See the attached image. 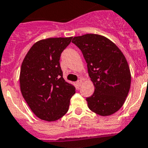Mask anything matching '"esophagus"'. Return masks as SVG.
<instances>
[{
  "label": "esophagus",
  "instance_id": "34e87169",
  "mask_svg": "<svg viewBox=\"0 0 148 148\" xmlns=\"http://www.w3.org/2000/svg\"><path fill=\"white\" fill-rule=\"evenodd\" d=\"M76 84H77V85L78 86H81V84H82V81H81V80H79V81H77Z\"/></svg>",
  "mask_w": 148,
  "mask_h": 148
}]
</instances>
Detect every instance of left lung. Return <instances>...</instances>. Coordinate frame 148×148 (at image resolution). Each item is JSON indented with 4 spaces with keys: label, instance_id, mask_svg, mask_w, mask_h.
Instances as JSON below:
<instances>
[{
    "label": "left lung",
    "instance_id": "8db88e82",
    "mask_svg": "<svg viewBox=\"0 0 148 148\" xmlns=\"http://www.w3.org/2000/svg\"><path fill=\"white\" fill-rule=\"evenodd\" d=\"M84 55L94 86L86 98L91 111L102 116L117 112L124 103L131 86L129 64L121 51L110 40L97 34H86L72 40Z\"/></svg>",
    "mask_w": 148,
    "mask_h": 148
}]
</instances>
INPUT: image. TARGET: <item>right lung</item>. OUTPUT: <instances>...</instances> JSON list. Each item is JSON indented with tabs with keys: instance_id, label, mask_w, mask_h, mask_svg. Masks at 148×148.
<instances>
[{
	"instance_id": "add662e5",
	"label": "right lung",
	"mask_w": 148,
	"mask_h": 148,
	"mask_svg": "<svg viewBox=\"0 0 148 148\" xmlns=\"http://www.w3.org/2000/svg\"><path fill=\"white\" fill-rule=\"evenodd\" d=\"M73 37L50 38L36 42L21 66L19 83L22 96L41 120L54 121L68 111L75 88L64 81L60 56Z\"/></svg>"
}]
</instances>
